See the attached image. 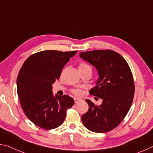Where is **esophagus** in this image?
<instances>
[{
	"mask_svg": "<svg viewBox=\"0 0 153 153\" xmlns=\"http://www.w3.org/2000/svg\"><path fill=\"white\" fill-rule=\"evenodd\" d=\"M74 101H75V103H78L79 102L82 101V99L79 98H74Z\"/></svg>",
	"mask_w": 153,
	"mask_h": 153,
	"instance_id": "1",
	"label": "esophagus"
}]
</instances>
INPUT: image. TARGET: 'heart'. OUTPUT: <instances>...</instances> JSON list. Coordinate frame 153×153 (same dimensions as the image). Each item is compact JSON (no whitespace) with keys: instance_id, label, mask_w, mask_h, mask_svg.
<instances>
[{"instance_id":"b5f03b06","label":"heart","mask_w":153,"mask_h":153,"mask_svg":"<svg viewBox=\"0 0 153 153\" xmlns=\"http://www.w3.org/2000/svg\"><path fill=\"white\" fill-rule=\"evenodd\" d=\"M86 68L91 69V67H90L88 65L84 63H82L79 65V69H86ZM72 92H73L74 94L76 95H80V94H82V90L79 89H74L72 90Z\"/></svg>"}]
</instances>
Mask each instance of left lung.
<instances>
[{
    "label": "left lung",
    "instance_id": "1",
    "mask_svg": "<svg viewBox=\"0 0 153 153\" xmlns=\"http://www.w3.org/2000/svg\"><path fill=\"white\" fill-rule=\"evenodd\" d=\"M79 56L97 68L99 78L90 94L102 99L99 106L86 100L89 108L82 116L83 124L94 132H107L120 125L132 104V73L125 59L112 50L80 52Z\"/></svg>",
    "mask_w": 153,
    "mask_h": 153
}]
</instances>
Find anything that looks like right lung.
I'll return each mask as SVG.
<instances>
[{"instance_id": "1", "label": "right lung", "mask_w": 153, "mask_h": 153, "mask_svg": "<svg viewBox=\"0 0 153 153\" xmlns=\"http://www.w3.org/2000/svg\"><path fill=\"white\" fill-rule=\"evenodd\" d=\"M75 51H44L30 55L22 65L17 79V95L27 118L45 129L61 126L68 108L74 105L68 95L53 96L52 84Z\"/></svg>"}]
</instances>
